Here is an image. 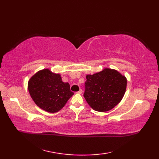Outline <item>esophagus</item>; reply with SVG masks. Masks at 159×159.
Listing matches in <instances>:
<instances>
[{
    "label": "esophagus",
    "instance_id": "34e87169",
    "mask_svg": "<svg viewBox=\"0 0 159 159\" xmlns=\"http://www.w3.org/2000/svg\"><path fill=\"white\" fill-rule=\"evenodd\" d=\"M81 93H82V90H81V89L78 91H77V92H76V93H79V94H81Z\"/></svg>",
    "mask_w": 159,
    "mask_h": 159
}]
</instances>
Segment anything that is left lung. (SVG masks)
Here are the masks:
<instances>
[{
    "mask_svg": "<svg viewBox=\"0 0 159 159\" xmlns=\"http://www.w3.org/2000/svg\"><path fill=\"white\" fill-rule=\"evenodd\" d=\"M84 98L93 110L105 112L121 102L127 88V78L115 70L105 68L86 75Z\"/></svg>",
    "mask_w": 159,
    "mask_h": 159,
    "instance_id": "8db88e82",
    "label": "left lung"
}]
</instances>
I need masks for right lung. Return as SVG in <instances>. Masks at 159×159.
<instances>
[{
  "instance_id": "obj_1",
  "label": "right lung",
  "mask_w": 159,
  "mask_h": 159,
  "mask_svg": "<svg viewBox=\"0 0 159 159\" xmlns=\"http://www.w3.org/2000/svg\"><path fill=\"white\" fill-rule=\"evenodd\" d=\"M28 89L38 107L50 113L59 111L74 95L70 84L62 81L59 74L49 69L38 71L28 81Z\"/></svg>"
}]
</instances>
